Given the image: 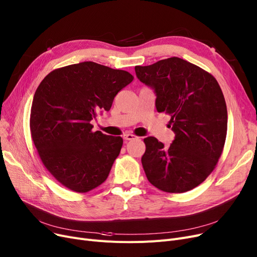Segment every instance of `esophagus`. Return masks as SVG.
I'll use <instances>...</instances> for the list:
<instances>
[{
    "mask_svg": "<svg viewBox=\"0 0 257 257\" xmlns=\"http://www.w3.org/2000/svg\"><path fill=\"white\" fill-rule=\"evenodd\" d=\"M123 139L126 141H130V140H137V139H139V137H137L135 135H132V134H125V135H123Z\"/></svg>",
    "mask_w": 257,
    "mask_h": 257,
    "instance_id": "esophagus-1",
    "label": "esophagus"
}]
</instances>
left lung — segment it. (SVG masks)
I'll use <instances>...</instances> for the list:
<instances>
[{"label":"left lung","mask_w":257,"mask_h":257,"mask_svg":"<svg viewBox=\"0 0 257 257\" xmlns=\"http://www.w3.org/2000/svg\"><path fill=\"white\" fill-rule=\"evenodd\" d=\"M135 71L154 90L157 111L170 116L175 133L168 148L155 137L144 139L146 178L165 192L191 190L212 173L224 149L228 114L219 84L210 73L179 57Z\"/></svg>","instance_id":"8db88e82"}]
</instances>
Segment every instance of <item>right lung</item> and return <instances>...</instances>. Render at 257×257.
<instances>
[{
  "label": "right lung",
  "instance_id": "1",
  "mask_svg": "<svg viewBox=\"0 0 257 257\" xmlns=\"http://www.w3.org/2000/svg\"><path fill=\"white\" fill-rule=\"evenodd\" d=\"M133 79L126 71L83 62L50 72L36 89L31 137L45 167L65 187L88 192L106 180L123 140L93 132L91 121L109 111Z\"/></svg>",
  "mask_w": 257,
  "mask_h": 257
}]
</instances>
